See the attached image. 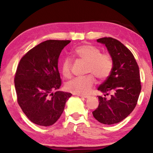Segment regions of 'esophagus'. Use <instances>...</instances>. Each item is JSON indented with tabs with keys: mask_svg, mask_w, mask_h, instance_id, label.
Returning <instances> with one entry per match:
<instances>
[{
	"mask_svg": "<svg viewBox=\"0 0 153 153\" xmlns=\"http://www.w3.org/2000/svg\"><path fill=\"white\" fill-rule=\"evenodd\" d=\"M77 95L79 96V97H83V98L89 97V96H88V95Z\"/></svg>",
	"mask_w": 153,
	"mask_h": 153,
	"instance_id": "1",
	"label": "esophagus"
}]
</instances>
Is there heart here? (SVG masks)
<instances>
[{
    "mask_svg": "<svg viewBox=\"0 0 153 153\" xmlns=\"http://www.w3.org/2000/svg\"><path fill=\"white\" fill-rule=\"evenodd\" d=\"M75 54L82 61L86 62L85 73L91 74L84 77H78L69 81L66 87L69 91L79 95L88 94L95 83L94 75L100 80H104L111 72L114 62L110 54L101 53L100 49L91 45L79 46L75 49ZM72 63L65 58L62 62V72L66 78L72 76Z\"/></svg>",
    "mask_w": 153,
    "mask_h": 153,
    "instance_id": "b5f03b06",
    "label": "heart"
}]
</instances>
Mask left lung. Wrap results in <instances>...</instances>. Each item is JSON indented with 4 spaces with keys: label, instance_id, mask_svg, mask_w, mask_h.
I'll use <instances>...</instances> for the list:
<instances>
[{
    "label": "left lung",
    "instance_id": "obj_1",
    "mask_svg": "<svg viewBox=\"0 0 153 153\" xmlns=\"http://www.w3.org/2000/svg\"><path fill=\"white\" fill-rule=\"evenodd\" d=\"M97 41L105 45L114 65L106 80L98 87L104 96H98L99 106L93 115L102 124H116L127 118L137 105L141 90L139 68L132 53L120 41L112 37ZM109 93L112 95L106 98Z\"/></svg>",
    "mask_w": 153,
    "mask_h": 153
}]
</instances>
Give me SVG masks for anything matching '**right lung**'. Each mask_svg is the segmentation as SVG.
I'll return each mask as SVG.
<instances>
[{"instance_id": "obj_1", "label": "right lung", "mask_w": 153, "mask_h": 153, "mask_svg": "<svg viewBox=\"0 0 153 153\" xmlns=\"http://www.w3.org/2000/svg\"><path fill=\"white\" fill-rule=\"evenodd\" d=\"M70 40L49 39L28 51L20 60L14 76L17 102L31 122L50 126L58 120L72 94L59 91L62 81L58 58Z\"/></svg>"}]
</instances>
